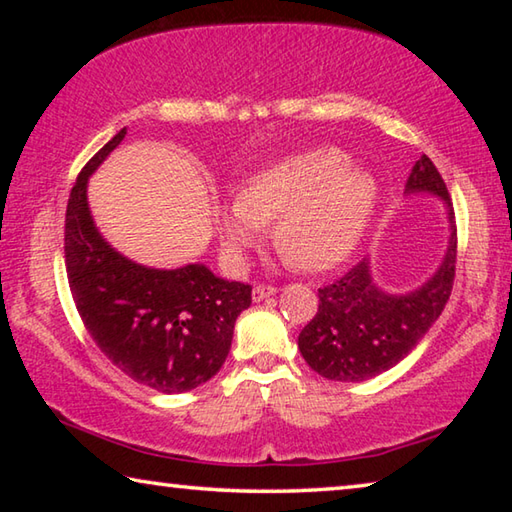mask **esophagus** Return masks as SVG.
I'll return each mask as SVG.
<instances>
[{
	"mask_svg": "<svg viewBox=\"0 0 512 512\" xmlns=\"http://www.w3.org/2000/svg\"><path fill=\"white\" fill-rule=\"evenodd\" d=\"M275 293H277L275 287H268V284H257V287L253 289V300L259 302V300H264V298L275 296Z\"/></svg>",
	"mask_w": 512,
	"mask_h": 512,
	"instance_id": "1",
	"label": "esophagus"
}]
</instances>
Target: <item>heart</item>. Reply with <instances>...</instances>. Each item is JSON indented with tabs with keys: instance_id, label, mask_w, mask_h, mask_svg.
<instances>
[{
	"instance_id": "heart-1",
	"label": "heart",
	"mask_w": 512,
	"mask_h": 512,
	"mask_svg": "<svg viewBox=\"0 0 512 512\" xmlns=\"http://www.w3.org/2000/svg\"><path fill=\"white\" fill-rule=\"evenodd\" d=\"M379 203L372 173L334 146L289 153L255 171L235 201L214 207L221 244L235 262L273 224L275 248L298 271L345 262L366 235Z\"/></svg>"
}]
</instances>
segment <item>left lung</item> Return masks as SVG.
<instances>
[{"instance_id": "left-lung-1", "label": "left lung", "mask_w": 512, "mask_h": 512, "mask_svg": "<svg viewBox=\"0 0 512 512\" xmlns=\"http://www.w3.org/2000/svg\"><path fill=\"white\" fill-rule=\"evenodd\" d=\"M406 194H431L445 203L447 253L420 289L386 293L363 259L341 280L318 289V311L298 336L302 357L318 375L334 381H363L400 363L429 332L449 300L456 273V221L447 185L427 155L413 164Z\"/></svg>"}]
</instances>
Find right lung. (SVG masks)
<instances>
[{"label":"right lung","mask_w":512,"mask_h":512,"mask_svg":"<svg viewBox=\"0 0 512 512\" xmlns=\"http://www.w3.org/2000/svg\"><path fill=\"white\" fill-rule=\"evenodd\" d=\"M124 137L121 128L94 153L69 194V289L85 329L124 375L153 391L185 393L223 366L253 287L216 277L205 264L173 271L135 264L101 237L90 214L88 180Z\"/></svg>","instance_id":"obj_1"}]
</instances>
